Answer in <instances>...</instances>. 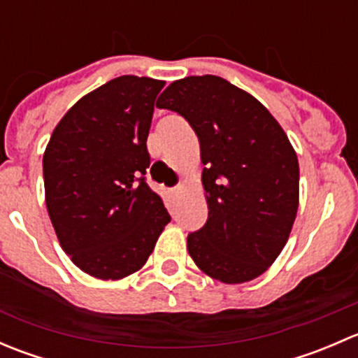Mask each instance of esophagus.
Instances as JSON below:
<instances>
[{"label": "esophagus", "mask_w": 358, "mask_h": 358, "mask_svg": "<svg viewBox=\"0 0 358 358\" xmlns=\"http://www.w3.org/2000/svg\"><path fill=\"white\" fill-rule=\"evenodd\" d=\"M169 192H171V196H178V194L182 192V185L175 187V189H171V190H169Z\"/></svg>", "instance_id": "34e87169"}]
</instances>
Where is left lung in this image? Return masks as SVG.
Instances as JSON below:
<instances>
[{
    "label": "left lung",
    "mask_w": 358,
    "mask_h": 358,
    "mask_svg": "<svg viewBox=\"0 0 358 358\" xmlns=\"http://www.w3.org/2000/svg\"><path fill=\"white\" fill-rule=\"evenodd\" d=\"M159 109L178 112L201 143L208 222L189 234L194 263L211 279L243 284L280 255L299 202V166L263 103L218 76L173 81Z\"/></svg>",
    "instance_id": "left-lung-1"
}]
</instances>
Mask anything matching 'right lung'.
<instances>
[{"instance_id":"add662e5","label":"right lung","mask_w":358,"mask_h":358,"mask_svg":"<svg viewBox=\"0 0 358 358\" xmlns=\"http://www.w3.org/2000/svg\"><path fill=\"white\" fill-rule=\"evenodd\" d=\"M164 81L121 76L79 99L43 156L45 201L59 243L88 275L119 280L142 268L169 223L145 182L147 136Z\"/></svg>"}]
</instances>
